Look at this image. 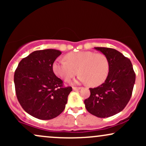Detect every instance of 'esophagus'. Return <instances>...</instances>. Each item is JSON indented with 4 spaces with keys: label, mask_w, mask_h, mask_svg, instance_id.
<instances>
[{
    "label": "esophagus",
    "mask_w": 146,
    "mask_h": 146,
    "mask_svg": "<svg viewBox=\"0 0 146 146\" xmlns=\"http://www.w3.org/2000/svg\"><path fill=\"white\" fill-rule=\"evenodd\" d=\"M81 87H75V86H73V90H78L80 89H81Z\"/></svg>",
    "instance_id": "34e87169"
}]
</instances>
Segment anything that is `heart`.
<instances>
[{
  "label": "heart",
  "instance_id": "b5f03b06",
  "mask_svg": "<svg viewBox=\"0 0 146 146\" xmlns=\"http://www.w3.org/2000/svg\"><path fill=\"white\" fill-rule=\"evenodd\" d=\"M65 59L58 58L53 64L54 73L64 81L68 82L79 72L80 82L98 86L108 78L109 62L102 53L90 51L71 52L65 56Z\"/></svg>",
  "mask_w": 146,
  "mask_h": 146
}]
</instances>
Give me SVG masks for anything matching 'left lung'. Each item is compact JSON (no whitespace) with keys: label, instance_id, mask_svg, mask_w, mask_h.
<instances>
[{"label":"left lung","instance_id":"obj_1","mask_svg":"<svg viewBox=\"0 0 146 146\" xmlns=\"http://www.w3.org/2000/svg\"><path fill=\"white\" fill-rule=\"evenodd\" d=\"M109 62L110 70L104 83L89 88L90 95L84 100L88 112L105 118L121 112L130 101L135 82V73L130 60L111 48L95 47Z\"/></svg>","mask_w":146,"mask_h":146}]
</instances>
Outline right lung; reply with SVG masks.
<instances>
[{"label": "right lung", "mask_w": 146, "mask_h": 146, "mask_svg": "<svg viewBox=\"0 0 146 146\" xmlns=\"http://www.w3.org/2000/svg\"><path fill=\"white\" fill-rule=\"evenodd\" d=\"M61 51L38 50L20 62L14 73L15 90L22 108L42 120L55 118L64 110L71 86L64 87L53 71Z\"/></svg>", "instance_id": "add662e5"}]
</instances>
